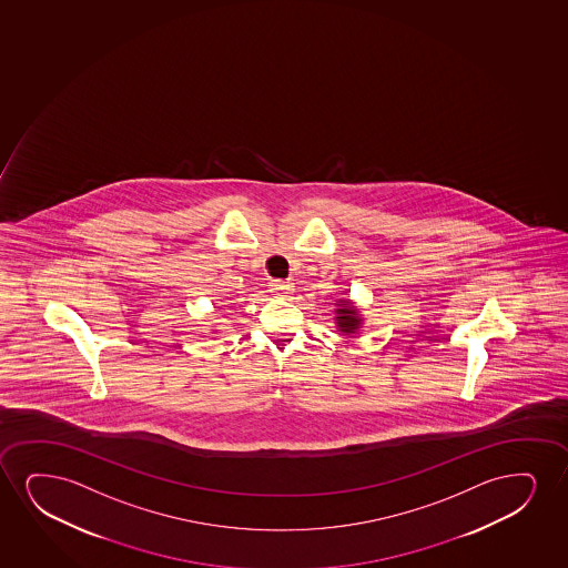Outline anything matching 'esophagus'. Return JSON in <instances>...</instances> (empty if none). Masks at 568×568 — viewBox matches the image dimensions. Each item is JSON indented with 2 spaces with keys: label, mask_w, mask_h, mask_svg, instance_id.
I'll list each match as a JSON object with an SVG mask.
<instances>
[{
  "label": "esophagus",
  "mask_w": 568,
  "mask_h": 568,
  "mask_svg": "<svg viewBox=\"0 0 568 568\" xmlns=\"http://www.w3.org/2000/svg\"><path fill=\"white\" fill-rule=\"evenodd\" d=\"M271 292H273V295H276V297H290V294L294 292V286H292L290 282L274 281L273 284H271Z\"/></svg>",
  "instance_id": "34e87169"
}]
</instances>
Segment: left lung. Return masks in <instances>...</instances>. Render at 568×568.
Segmentation results:
<instances>
[{"mask_svg":"<svg viewBox=\"0 0 568 568\" xmlns=\"http://www.w3.org/2000/svg\"><path fill=\"white\" fill-rule=\"evenodd\" d=\"M334 323H336V331L342 336H353L363 328V315H361L359 307L352 302V300H338L336 302V310H334Z\"/></svg>","mask_w":568,"mask_h":568,"instance_id":"obj_1","label":"left lung"}]
</instances>
